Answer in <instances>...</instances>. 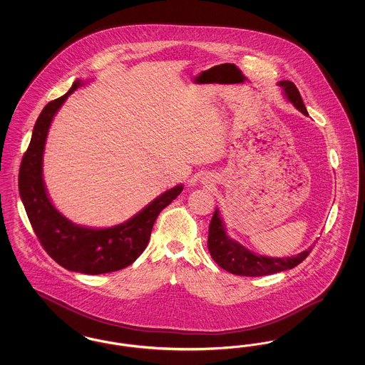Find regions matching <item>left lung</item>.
Listing matches in <instances>:
<instances>
[{
  "mask_svg": "<svg viewBox=\"0 0 365 365\" xmlns=\"http://www.w3.org/2000/svg\"><path fill=\"white\" fill-rule=\"evenodd\" d=\"M278 85L283 87L289 101L294 105L299 112H302L304 115H308L307 108L302 103L301 94L294 83L290 81H280ZM208 249L212 259L216 261L219 267H222L230 274L240 275V277H264V275L282 272L286 269H292L299 262L305 260L312 252V247H309L308 250L297 256L283 257V259L259 256L247 250L241 243L232 241L227 237L226 230L222 223L217 209L215 210L209 225Z\"/></svg>",
  "mask_w": 365,
  "mask_h": 365,
  "instance_id": "8db88e82",
  "label": "left lung"
}]
</instances>
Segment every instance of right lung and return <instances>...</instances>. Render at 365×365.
Instances as JSON below:
<instances>
[{
    "label": "right lung",
    "instance_id": "1",
    "mask_svg": "<svg viewBox=\"0 0 365 365\" xmlns=\"http://www.w3.org/2000/svg\"><path fill=\"white\" fill-rule=\"evenodd\" d=\"M70 90L46 105L36 119L30 145L19 170V191L38 241L53 260L68 271L98 275L119 271L138 259L150 240L157 216L182 192L183 186L163 192L128 222L110 228H87L71 223L54 208L42 179V156L53 116Z\"/></svg>",
    "mask_w": 365,
    "mask_h": 365
}]
</instances>
